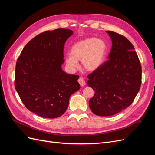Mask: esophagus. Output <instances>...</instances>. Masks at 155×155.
<instances>
[{
    "label": "esophagus",
    "mask_w": 155,
    "mask_h": 155,
    "mask_svg": "<svg viewBox=\"0 0 155 155\" xmlns=\"http://www.w3.org/2000/svg\"><path fill=\"white\" fill-rule=\"evenodd\" d=\"M78 82L79 84H80L81 87H83L85 85V80H84V79L81 77H80L78 79Z\"/></svg>",
    "instance_id": "esophagus-1"
}]
</instances>
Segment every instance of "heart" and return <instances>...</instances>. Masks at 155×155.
<instances>
[{
    "label": "heart",
    "mask_w": 155,
    "mask_h": 155,
    "mask_svg": "<svg viewBox=\"0 0 155 155\" xmlns=\"http://www.w3.org/2000/svg\"><path fill=\"white\" fill-rule=\"evenodd\" d=\"M107 51L104 40L88 37L75 43L67 55L66 63L72 69L78 67V61L81 60L83 67L87 71H94L104 62Z\"/></svg>",
    "instance_id": "obj_1"
}]
</instances>
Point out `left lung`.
<instances>
[{
    "label": "left lung",
    "instance_id": "obj_1",
    "mask_svg": "<svg viewBox=\"0 0 155 155\" xmlns=\"http://www.w3.org/2000/svg\"><path fill=\"white\" fill-rule=\"evenodd\" d=\"M112 46L108 59L88 74V85L95 91L89 101L94 114H116L133 102L142 83V67L132 43L124 35L107 31Z\"/></svg>",
    "mask_w": 155,
    "mask_h": 155
}]
</instances>
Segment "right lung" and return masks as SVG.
Returning a JSON list of instances; mask_svg holds the SVG:
<instances>
[{
	"mask_svg": "<svg viewBox=\"0 0 155 155\" xmlns=\"http://www.w3.org/2000/svg\"><path fill=\"white\" fill-rule=\"evenodd\" d=\"M72 33L64 28L41 33L26 44L17 59L16 91L27 109L43 118L62 116L70 96L80 88L79 76L61 69L64 43Z\"/></svg>",
	"mask_w": 155,
	"mask_h": 155,
	"instance_id": "obj_1",
	"label": "right lung"
}]
</instances>
